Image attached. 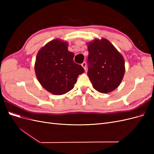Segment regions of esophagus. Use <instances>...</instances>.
<instances>
[{
  "label": "esophagus",
  "mask_w": 154,
  "mask_h": 154,
  "mask_svg": "<svg viewBox=\"0 0 154 154\" xmlns=\"http://www.w3.org/2000/svg\"><path fill=\"white\" fill-rule=\"evenodd\" d=\"M82 66L83 67V69H84L85 71H86V69H87V63H86L85 62H83V63H82Z\"/></svg>",
  "instance_id": "1"
}]
</instances>
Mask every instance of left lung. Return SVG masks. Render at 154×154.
Returning a JSON list of instances; mask_svg holds the SVG:
<instances>
[{"label":"left lung","mask_w":154,"mask_h":154,"mask_svg":"<svg viewBox=\"0 0 154 154\" xmlns=\"http://www.w3.org/2000/svg\"><path fill=\"white\" fill-rule=\"evenodd\" d=\"M88 72L92 86L101 93L115 90L125 74L123 56L105 38L88 43Z\"/></svg>","instance_id":"left-lung-1"}]
</instances>
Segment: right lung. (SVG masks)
<instances>
[{"instance_id":"right-lung-1","label":"right lung","mask_w":154,"mask_h":154,"mask_svg":"<svg viewBox=\"0 0 154 154\" xmlns=\"http://www.w3.org/2000/svg\"><path fill=\"white\" fill-rule=\"evenodd\" d=\"M67 42L53 40L41 48L36 55L35 71L37 79L45 90L62 95L72 89L78 75L84 69L74 63V53L67 49Z\"/></svg>"}]
</instances>
